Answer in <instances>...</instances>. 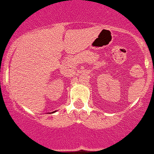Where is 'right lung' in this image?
Returning a JSON list of instances; mask_svg holds the SVG:
<instances>
[{
  "label": "right lung",
  "mask_w": 154,
  "mask_h": 154,
  "mask_svg": "<svg viewBox=\"0 0 154 154\" xmlns=\"http://www.w3.org/2000/svg\"><path fill=\"white\" fill-rule=\"evenodd\" d=\"M54 112H56V110H55V111H54V112H52V113H54Z\"/></svg>",
  "instance_id": "1"
}]
</instances>
